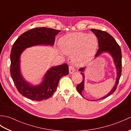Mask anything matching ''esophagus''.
Masks as SVG:
<instances>
[{
	"mask_svg": "<svg viewBox=\"0 0 131 131\" xmlns=\"http://www.w3.org/2000/svg\"><path fill=\"white\" fill-rule=\"evenodd\" d=\"M75 68L74 66H73L72 65H70V66H69V73H70V74L73 73L75 71Z\"/></svg>",
	"mask_w": 131,
	"mask_h": 131,
	"instance_id": "34e87169",
	"label": "esophagus"
}]
</instances>
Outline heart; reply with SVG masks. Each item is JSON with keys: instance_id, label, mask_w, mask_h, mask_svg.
<instances>
[{"instance_id": "1", "label": "heart", "mask_w": 131, "mask_h": 131, "mask_svg": "<svg viewBox=\"0 0 131 131\" xmlns=\"http://www.w3.org/2000/svg\"><path fill=\"white\" fill-rule=\"evenodd\" d=\"M60 46L66 54H75L73 60L77 65L90 61L96 53L98 39L94 34L75 32L64 36L60 40Z\"/></svg>"}]
</instances>
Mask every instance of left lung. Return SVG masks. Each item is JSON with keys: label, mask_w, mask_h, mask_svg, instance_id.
<instances>
[{"label": "left lung", "mask_w": 131, "mask_h": 131, "mask_svg": "<svg viewBox=\"0 0 131 131\" xmlns=\"http://www.w3.org/2000/svg\"><path fill=\"white\" fill-rule=\"evenodd\" d=\"M94 34L96 35V37L98 39L99 43V49L96 52L95 57L99 56L100 54L102 52H107L112 56V57L114 61V63L117 70V76H116V80L115 82V86H114L113 88L107 95L102 97L96 100H100L106 99L108 96L113 94L115 91L116 87L118 84V83L120 79V78L122 74V52L120 46L117 42L115 41L112 35L108 34V33L105 32L104 31H102L100 30L97 29H91ZM84 68H81L79 69V70L81 72L80 74L82 75L83 79L82 82L79 83V84L77 85V91L80 95L82 96V92L84 89V75L83 72L84 71ZM95 101V100H94Z\"/></svg>", "instance_id": "obj_1"}]
</instances>
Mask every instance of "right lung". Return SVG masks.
I'll return each instance as SVG.
<instances>
[{"label": "right lung", "instance_id": "add662e5", "mask_svg": "<svg viewBox=\"0 0 131 131\" xmlns=\"http://www.w3.org/2000/svg\"><path fill=\"white\" fill-rule=\"evenodd\" d=\"M59 32L60 30L48 27H35L21 34L13 44L10 53V75L19 93L27 99L42 101L51 97L56 90L61 78L69 74L66 63L54 66L47 71L40 84L34 86L23 79L19 70V57L25 49L41 44L53 46L56 35Z\"/></svg>", "mask_w": 131, "mask_h": 131}]
</instances>
